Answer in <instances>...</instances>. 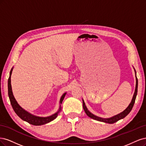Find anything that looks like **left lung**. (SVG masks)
Masks as SVG:
<instances>
[{"label": "left lung", "instance_id": "1", "mask_svg": "<svg viewBox=\"0 0 146 146\" xmlns=\"http://www.w3.org/2000/svg\"><path fill=\"white\" fill-rule=\"evenodd\" d=\"M135 70V69H134ZM135 76H136V87H135V92L133 94V96L132 98V100H131V102L130 103V104L129 105V106L126 108V109L123 111L121 112L120 113L116 115L110 117H108V118H104V117H99L95 115H93V113L89 111L87 108L86 106L85 102H84V101L82 100V103H83V109L85 111L86 113L87 114V115L88 116H89L91 118L93 119H95L99 121H101V122H104V123H109V124H113L116 122H117V121H119L121 119H123L124 117H125L130 112V111L132 109V108L133 107V105L135 104V100H136V95H137V92H138V79L136 78V71L135 70Z\"/></svg>", "mask_w": 146, "mask_h": 146}]
</instances>
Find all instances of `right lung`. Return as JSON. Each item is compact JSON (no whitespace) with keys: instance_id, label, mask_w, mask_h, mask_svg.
Here are the masks:
<instances>
[{"instance_id":"right-lung-1","label":"right lung","mask_w":146,"mask_h":146,"mask_svg":"<svg viewBox=\"0 0 146 146\" xmlns=\"http://www.w3.org/2000/svg\"><path fill=\"white\" fill-rule=\"evenodd\" d=\"M13 70V68H12L11 70L10 73V76H9V78L8 80V96H9V98H10L11 104L12 106L14 111H15L17 115L18 116H19V117H21L22 120L25 121L27 122V123H29L34 125H44L54 120L56 117L58 116L59 113L61 110V104H62V102L64 100V98L65 95L67 94V92L64 93L62 95V96L60 97V101H59V103H60L59 108L58 111L56 112L55 113L46 117L37 116L33 115L30 113H29V111L25 110V109H23L22 107H21L19 106V104H18L15 96L13 95L12 88H11V76Z\"/></svg>"}]
</instances>
